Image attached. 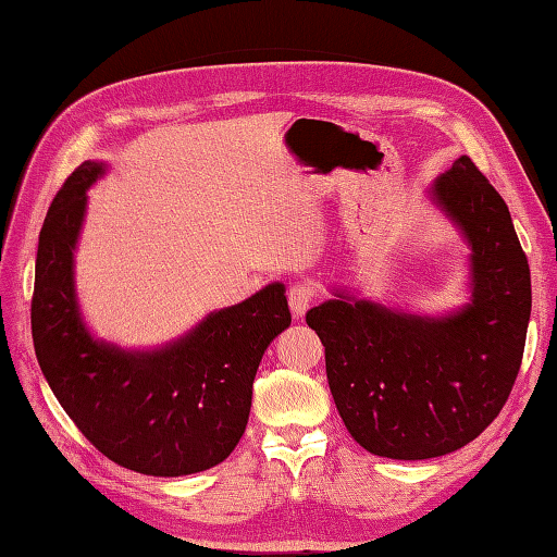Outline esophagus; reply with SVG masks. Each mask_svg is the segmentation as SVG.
Returning <instances> with one entry per match:
<instances>
[{"mask_svg":"<svg viewBox=\"0 0 557 557\" xmlns=\"http://www.w3.org/2000/svg\"><path fill=\"white\" fill-rule=\"evenodd\" d=\"M313 301V287L309 285H292L289 287V309L294 318H304Z\"/></svg>","mask_w":557,"mask_h":557,"instance_id":"34e87169","label":"esophagus"}]
</instances>
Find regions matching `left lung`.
Wrapping results in <instances>:
<instances>
[{
    "mask_svg": "<svg viewBox=\"0 0 557 557\" xmlns=\"http://www.w3.org/2000/svg\"><path fill=\"white\" fill-rule=\"evenodd\" d=\"M425 198L469 248L465 304L425 313L333 287L335 299L306 313L347 431L389 459L441 457L488 429L510 397L531 315L510 210L476 164L461 156Z\"/></svg>",
    "mask_w": 557,
    "mask_h": 557,
    "instance_id": "8db88e82",
    "label": "left lung"
}]
</instances>
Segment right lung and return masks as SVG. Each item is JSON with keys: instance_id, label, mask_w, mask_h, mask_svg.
Returning a JSON list of instances; mask_svg holds the SVG:
<instances>
[{"instance_id": "1", "label": "right lung", "mask_w": 557, "mask_h": 557, "mask_svg": "<svg viewBox=\"0 0 557 557\" xmlns=\"http://www.w3.org/2000/svg\"><path fill=\"white\" fill-rule=\"evenodd\" d=\"M108 172V162H83L47 210L30 306L35 357L104 457L146 476L198 474L227 459L246 431L258 363L292 323L287 289L270 282L164 345L98 337L78 304L76 248L90 186Z\"/></svg>"}]
</instances>
